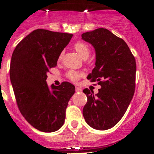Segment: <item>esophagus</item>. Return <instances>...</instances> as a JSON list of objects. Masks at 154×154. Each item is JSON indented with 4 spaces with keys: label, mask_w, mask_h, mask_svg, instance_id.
Listing matches in <instances>:
<instances>
[{
    "label": "esophagus",
    "mask_w": 154,
    "mask_h": 154,
    "mask_svg": "<svg viewBox=\"0 0 154 154\" xmlns=\"http://www.w3.org/2000/svg\"><path fill=\"white\" fill-rule=\"evenodd\" d=\"M75 90H76V91H82V88H80V87H78V86H76L75 87Z\"/></svg>",
    "instance_id": "obj_1"
}]
</instances>
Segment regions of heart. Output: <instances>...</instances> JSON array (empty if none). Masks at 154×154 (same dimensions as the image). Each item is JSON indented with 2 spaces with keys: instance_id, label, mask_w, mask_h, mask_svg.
Segmentation results:
<instances>
[{
  "instance_id": "heart-1",
  "label": "heart",
  "mask_w": 154,
  "mask_h": 154,
  "mask_svg": "<svg viewBox=\"0 0 154 154\" xmlns=\"http://www.w3.org/2000/svg\"><path fill=\"white\" fill-rule=\"evenodd\" d=\"M74 49L76 50L79 55L82 57L83 59H87L90 54V48L86 45V43L83 42H77L74 44ZM62 57H63V54H61L59 57V60H61ZM68 78L71 80V81L76 82L79 80L81 77L83 76V73L81 71H76L71 70L68 71L66 74Z\"/></svg>"
}]
</instances>
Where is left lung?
<instances>
[{"instance_id":"8db88e82","label":"left lung","mask_w":154,"mask_h":154,"mask_svg":"<svg viewBox=\"0 0 154 154\" xmlns=\"http://www.w3.org/2000/svg\"><path fill=\"white\" fill-rule=\"evenodd\" d=\"M82 38L96 51V66L87 78L101 86L95 95L91 90L83 89L87 96L83 117L94 129L108 130L122 119L133 98L136 60L127 43L107 29L84 32Z\"/></svg>"}]
</instances>
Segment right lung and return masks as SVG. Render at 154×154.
Masks as SVG:
<instances>
[{"instance_id":"add662e5","label":"right lung","mask_w":154,"mask_h":154,"mask_svg":"<svg viewBox=\"0 0 154 154\" xmlns=\"http://www.w3.org/2000/svg\"><path fill=\"white\" fill-rule=\"evenodd\" d=\"M72 34L37 29L16 45L11 59L10 76L17 105L33 127L51 133L63 125L66 110L75 87L68 82L48 88L46 79Z\"/></svg>"}]
</instances>
